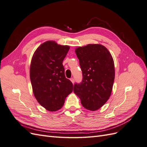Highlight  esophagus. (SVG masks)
<instances>
[{
    "mask_svg": "<svg viewBox=\"0 0 147 147\" xmlns=\"http://www.w3.org/2000/svg\"><path fill=\"white\" fill-rule=\"evenodd\" d=\"M70 80V81L72 82V83H74V78H71Z\"/></svg>",
    "mask_w": 147,
    "mask_h": 147,
    "instance_id": "esophagus-1",
    "label": "esophagus"
}]
</instances>
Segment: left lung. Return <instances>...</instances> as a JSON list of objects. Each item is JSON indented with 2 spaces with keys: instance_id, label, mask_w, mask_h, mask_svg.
Masks as SVG:
<instances>
[{
  "instance_id": "1",
  "label": "left lung",
  "mask_w": 147,
  "mask_h": 147,
  "mask_svg": "<svg viewBox=\"0 0 147 147\" xmlns=\"http://www.w3.org/2000/svg\"><path fill=\"white\" fill-rule=\"evenodd\" d=\"M82 70L83 80L75 83L74 92L83 107L95 111L109 99L115 79L113 57L107 48L100 44H88L75 49Z\"/></svg>"
}]
</instances>
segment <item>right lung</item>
<instances>
[{
    "label": "right lung",
    "instance_id": "obj_1",
    "mask_svg": "<svg viewBox=\"0 0 147 147\" xmlns=\"http://www.w3.org/2000/svg\"><path fill=\"white\" fill-rule=\"evenodd\" d=\"M69 49V46L47 41L37 48L31 60L30 79L34 95L50 112L61 109L73 91V84L65 78L63 65Z\"/></svg>",
    "mask_w": 147,
    "mask_h": 147
}]
</instances>
